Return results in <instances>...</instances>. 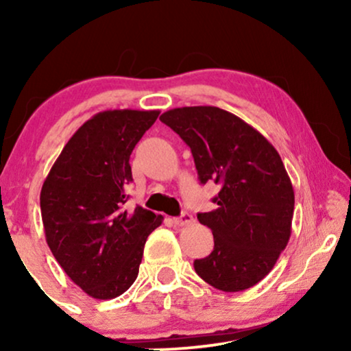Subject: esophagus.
<instances>
[{"label": "esophagus", "instance_id": "obj_1", "mask_svg": "<svg viewBox=\"0 0 351 351\" xmlns=\"http://www.w3.org/2000/svg\"><path fill=\"white\" fill-rule=\"evenodd\" d=\"M191 222H193V215H191L190 213H186V210L182 213L180 217L174 219V223L177 225V227H185V225H189Z\"/></svg>", "mask_w": 351, "mask_h": 351}]
</instances>
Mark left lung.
<instances>
[{
    "label": "left lung",
    "mask_w": 351,
    "mask_h": 351,
    "mask_svg": "<svg viewBox=\"0 0 351 351\" xmlns=\"http://www.w3.org/2000/svg\"><path fill=\"white\" fill-rule=\"evenodd\" d=\"M193 155L199 182L220 185L215 209L198 214L214 249L195 271L215 289L256 286L275 267L292 232L294 189L276 148L257 129L219 107H182L160 117Z\"/></svg>",
    "instance_id": "obj_1"
}]
</instances>
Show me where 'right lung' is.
I'll list each match as a JSON object with an SVG mask.
<instances>
[{"instance_id":"1","label":"right lung","mask_w":351,"mask_h":351,"mask_svg":"<svg viewBox=\"0 0 351 351\" xmlns=\"http://www.w3.org/2000/svg\"><path fill=\"white\" fill-rule=\"evenodd\" d=\"M158 110H105L76 131L43 184L40 204L47 246L86 294L108 300L138 275L143 246L162 215L126 209L129 158L156 121Z\"/></svg>"}]
</instances>
